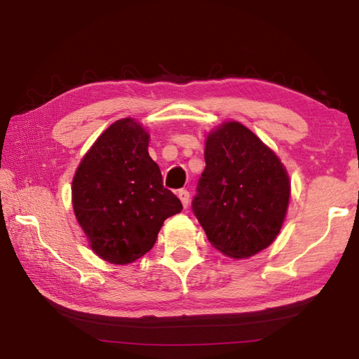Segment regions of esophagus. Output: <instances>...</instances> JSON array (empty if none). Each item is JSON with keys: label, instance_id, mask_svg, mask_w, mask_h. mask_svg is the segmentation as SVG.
<instances>
[{"label": "esophagus", "instance_id": "34e87169", "mask_svg": "<svg viewBox=\"0 0 359 359\" xmlns=\"http://www.w3.org/2000/svg\"><path fill=\"white\" fill-rule=\"evenodd\" d=\"M178 198L181 200L182 206L187 208V204H189V201H190V194H189V190H186V189H181V190H178Z\"/></svg>", "mask_w": 359, "mask_h": 359}]
</instances>
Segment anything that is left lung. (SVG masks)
I'll return each instance as SVG.
<instances>
[{"label":"left lung","instance_id":"1","mask_svg":"<svg viewBox=\"0 0 359 359\" xmlns=\"http://www.w3.org/2000/svg\"><path fill=\"white\" fill-rule=\"evenodd\" d=\"M204 161L194 214L215 250L232 259L252 257L282 229L291 192L287 169L236 121L208 135Z\"/></svg>","mask_w":359,"mask_h":359}]
</instances>
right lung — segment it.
Instances as JSON below:
<instances>
[{
	"instance_id": "obj_1",
	"label": "right lung",
	"mask_w": 359,
	"mask_h": 359,
	"mask_svg": "<svg viewBox=\"0 0 359 359\" xmlns=\"http://www.w3.org/2000/svg\"><path fill=\"white\" fill-rule=\"evenodd\" d=\"M150 135L123 118L85 153L72 178V208L91 250L113 265L149 252L165 218L182 210L149 155Z\"/></svg>"
}]
</instances>
